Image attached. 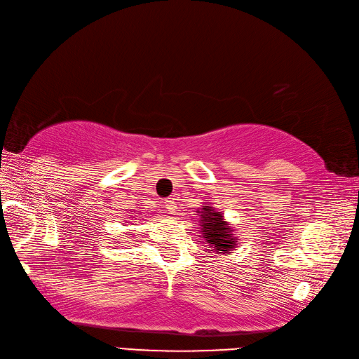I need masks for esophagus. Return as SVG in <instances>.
Returning <instances> with one entry per match:
<instances>
[{
    "label": "esophagus",
    "mask_w": 359,
    "mask_h": 359,
    "mask_svg": "<svg viewBox=\"0 0 359 359\" xmlns=\"http://www.w3.org/2000/svg\"><path fill=\"white\" fill-rule=\"evenodd\" d=\"M165 205H166V210L169 211V214H175V211H177V202H175V199H173V198L166 199Z\"/></svg>",
    "instance_id": "34e87169"
}]
</instances>
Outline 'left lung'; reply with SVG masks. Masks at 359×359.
I'll list each match as a JSON object with an SVG mask.
<instances>
[{
  "mask_svg": "<svg viewBox=\"0 0 359 359\" xmlns=\"http://www.w3.org/2000/svg\"><path fill=\"white\" fill-rule=\"evenodd\" d=\"M201 217V232L206 244L212 248L211 252L227 255L236 248V238L232 233V227L227 226L223 220V215L212 210V206H202V211H198Z\"/></svg>",
  "mask_w": 359,
  "mask_h": 359,
  "instance_id": "left-lung-1",
  "label": "left lung"
}]
</instances>
